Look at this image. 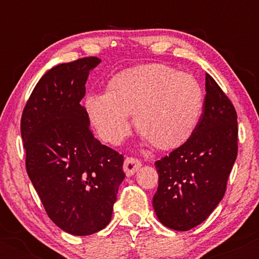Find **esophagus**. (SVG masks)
<instances>
[{"instance_id": "34e87169", "label": "esophagus", "mask_w": 259, "mask_h": 259, "mask_svg": "<svg viewBox=\"0 0 259 259\" xmlns=\"http://www.w3.org/2000/svg\"><path fill=\"white\" fill-rule=\"evenodd\" d=\"M140 167H141V162L139 159L134 158V157H126L125 160H124L123 169L125 171L126 177H132L139 170Z\"/></svg>"}]
</instances>
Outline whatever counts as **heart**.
Here are the masks:
<instances>
[{"label": "heart", "mask_w": 259, "mask_h": 259, "mask_svg": "<svg viewBox=\"0 0 259 259\" xmlns=\"http://www.w3.org/2000/svg\"><path fill=\"white\" fill-rule=\"evenodd\" d=\"M203 91L190 74L164 64H142L109 79L107 91L89 95V121L103 141L118 145L130 132L162 151L180 147L192 136L203 109Z\"/></svg>", "instance_id": "b5f03b06"}]
</instances>
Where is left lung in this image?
I'll use <instances>...</instances> for the list:
<instances>
[{"label": "left lung", "instance_id": "obj_1", "mask_svg": "<svg viewBox=\"0 0 259 259\" xmlns=\"http://www.w3.org/2000/svg\"><path fill=\"white\" fill-rule=\"evenodd\" d=\"M236 157V111L206 74L203 112L195 133L154 163L158 189L152 204L159 222L173 230L187 231L206 221L225 194Z\"/></svg>", "mask_w": 259, "mask_h": 259}]
</instances>
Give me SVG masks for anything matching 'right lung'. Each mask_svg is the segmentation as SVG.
Segmentation results:
<instances>
[{
    "mask_svg": "<svg viewBox=\"0 0 259 259\" xmlns=\"http://www.w3.org/2000/svg\"><path fill=\"white\" fill-rule=\"evenodd\" d=\"M100 62L85 57L50 69L32 90L20 121L26 171L45 210L76 236L109 224L125 178L123 154L94 138L80 103L89 73Z\"/></svg>",
    "mask_w": 259,
    "mask_h": 259,
    "instance_id": "right-lung-1",
    "label": "right lung"
}]
</instances>
